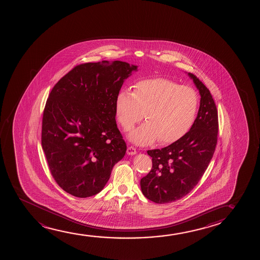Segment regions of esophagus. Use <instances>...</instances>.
<instances>
[{
    "instance_id": "34e87169",
    "label": "esophagus",
    "mask_w": 260,
    "mask_h": 260,
    "mask_svg": "<svg viewBox=\"0 0 260 260\" xmlns=\"http://www.w3.org/2000/svg\"><path fill=\"white\" fill-rule=\"evenodd\" d=\"M137 153V150L134 148L133 146H128V149H127V154L128 155H134Z\"/></svg>"
}]
</instances>
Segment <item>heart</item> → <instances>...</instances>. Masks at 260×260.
Instances as JSON below:
<instances>
[{"instance_id": "obj_1", "label": "heart", "mask_w": 260, "mask_h": 260, "mask_svg": "<svg viewBox=\"0 0 260 260\" xmlns=\"http://www.w3.org/2000/svg\"><path fill=\"white\" fill-rule=\"evenodd\" d=\"M198 96L188 86L165 78L146 79L137 82L133 93L118 92L115 112L122 128L128 132L145 114L146 123L128 134L129 141L146 146L158 141L172 144L189 132L196 119Z\"/></svg>"}]
</instances>
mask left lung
Instances as JSON below:
<instances>
[{"instance_id":"left-lung-1","label":"left lung","mask_w":260,"mask_h":260,"mask_svg":"<svg viewBox=\"0 0 260 260\" xmlns=\"http://www.w3.org/2000/svg\"><path fill=\"white\" fill-rule=\"evenodd\" d=\"M201 100L196 121L183 138L161 149L149 150L153 167L140 180L143 194L155 203L181 199L194 188L217 146V111L210 90L191 73Z\"/></svg>"}]
</instances>
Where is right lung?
I'll return each instance as SVG.
<instances>
[{
	"instance_id": "right-lung-1",
	"label": "right lung",
	"mask_w": 260,
	"mask_h": 260,
	"mask_svg": "<svg viewBox=\"0 0 260 260\" xmlns=\"http://www.w3.org/2000/svg\"><path fill=\"white\" fill-rule=\"evenodd\" d=\"M138 66L104 60L79 64L57 82L44 108L42 146L57 185L95 196L127 146L115 121V99Z\"/></svg>"
}]
</instances>
